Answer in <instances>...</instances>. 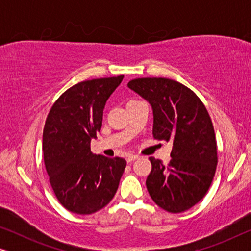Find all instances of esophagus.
<instances>
[{"instance_id":"1","label":"esophagus","mask_w":251,"mask_h":251,"mask_svg":"<svg viewBox=\"0 0 251 251\" xmlns=\"http://www.w3.org/2000/svg\"><path fill=\"white\" fill-rule=\"evenodd\" d=\"M137 159H139L138 155H133V154H130V155H128V157H126V161H128V162H132V161H135Z\"/></svg>"}]
</instances>
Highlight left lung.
<instances>
[{
	"label": "left lung",
	"mask_w": 251,
	"mask_h": 251,
	"mask_svg": "<svg viewBox=\"0 0 251 251\" xmlns=\"http://www.w3.org/2000/svg\"><path fill=\"white\" fill-rule=\"evenodd\" d=\"M153 108V137L173 142L171 160L150 157L146 179L152 200L166 211H186L202 200L217 167V143L211 119L191 89L166 77H140L128 83Z\"/></svg>",
	"instance_id": "left-lung-1"
}]
</instances>
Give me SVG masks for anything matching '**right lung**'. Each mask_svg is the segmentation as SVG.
Wrapping results in <instances>:
<instances>
[{"label":"right lung","instance_id":"right-lung-1","mask_svg":"<svg viewBox=\"0 0 251 251\" xmlns=\"http://www.w3.org/2000/svg\"><path fill=\"white\" fill-rule=\"evenodd\" d=\"M123 75L94 78L67 89L54 101L43 129V157L54 195L65 209L90 215L109 203L126 161L91 152L106 100Z\"/></svg>","mask_w":251,"mask_h":251}]
</instances>
